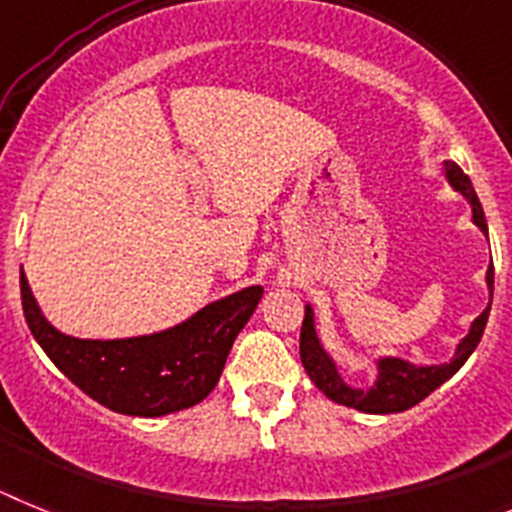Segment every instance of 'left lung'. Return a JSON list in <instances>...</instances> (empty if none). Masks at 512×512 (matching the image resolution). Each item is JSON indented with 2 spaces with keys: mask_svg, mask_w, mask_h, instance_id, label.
<instances>
[{
  "mask_svg": "<svg viewBox=\"0 0 512 512\" xmlns=\"http://www.w3.org/2000/svg\"><path fill=\"white\" fill-rule=\"evenodd\" d=\"M446 177L453 188L464 195L466 201L471 203V219L479 229L487 234V221H484L482 203H479L477 193L471 188V180L464 175L456 162H446ZM487 286H490V304H492V286H495V270H487ZM487 317H490V306L471 322V330L464 340L459 342L456 355L451 363H441V366H415L402 358H381L379 361V379L373 381L368 389H353L340 379L337 366L332 358L324 353L319 345L317 330H314V311L306 306L304 311V324H301V340H299V353L301 363H304L309 379L314 381L319 391H324V397H330L332 402L353 407V410L368 412V415H389V412H404L415 407L417 402L428 397L430 391H435L443 381H448L453 373L459 371L466 363L474 348L482 340V332L487 327Z\"/></svg>",
  "mask_w": 512,
  "mask_h": 512,
  "instance_id": "8db88e82",
  "label": "left lung"
}]
</instances>
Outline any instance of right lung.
<instances>
[{"label":"right lung","mask_w":512,"mask_h":512,"mask_svg":"<svg viewBox=\"0 0 512 512\" xmlns=\"http://www.w3.org/2000/svg\"><path fill=\"white\" fill-rule=\"evenodd\" d=\"M22 311L30 332L71 384L113 412L159 417L203 402L219 384L231 345L257 309L262 288L250 286L157 335L79 340L46 322L25 273Z\"/></svg>","instance_id":"add662e5"}]
</instances>
